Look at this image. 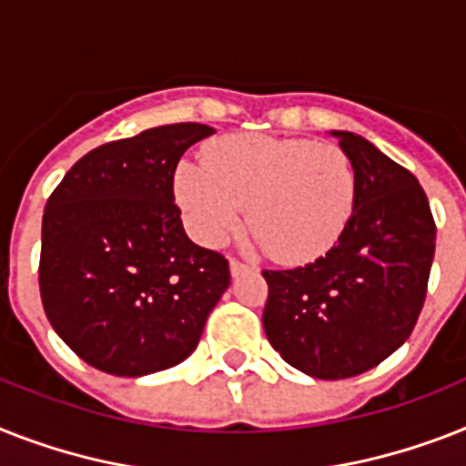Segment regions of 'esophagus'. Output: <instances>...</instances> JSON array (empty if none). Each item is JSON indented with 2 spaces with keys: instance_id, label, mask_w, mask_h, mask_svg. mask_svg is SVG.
Here are the masks:
<instances>
[{
  "instance_id": "34e87169",
  "label": "esophagus",
  "mask_w": 466,
  "mask_h": 466,
  "mask_svg": "<svg viewBox=\"0 0 466 466\" xmlns=\"http://www.w3.org/2000/svg\"><path fill=\"white\" fill-rule=\"evenodd\" d=\"M229 270H232V275H234V278H237V275H239V272L248 270V266H246V263H241V260L232 258V260H229Z\"/></svg>"
}]
</instances>
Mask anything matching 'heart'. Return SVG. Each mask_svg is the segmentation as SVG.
Listing matches in <instances>:
<instances>
[{"instance_id": "1", "label": "heart", "mask_w": 466, "mask_h": 466, "mask_svg": "<svg viewBox=\"0 0 466 466\" xmlns=\"http://www.w3.org/2000/svg\"><path fill=\"white\" fill-rule=\"evenodd\" d=\"M174 191L200 244L220 246L246 225L270 258L309 263L330 251L357 198L354 165L342 147L306 138L225 136L184 162Z\"/></svg>"}]
</instances>
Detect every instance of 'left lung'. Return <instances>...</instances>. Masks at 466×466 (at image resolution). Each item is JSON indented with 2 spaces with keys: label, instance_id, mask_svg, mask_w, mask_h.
<instances>
[{
  "label": "left lung",
  "instance_id": "obj_1",
  "mask_svg": "<svg viewBox=\"0 0 466 466\" xmlns=\"http://www.w3.org/2000/svg\"><path fill=\"white\" fill-rule=\"evenodd\" d=\"M354 165L357 198L342 237L304 268L263 270V328L287 364L339 380L410 338L421 313L436 222L417 177L351 131H332Z\"/></svg>",
  "mask_w": 466,
  "mask_h": 466
}]
</instances>
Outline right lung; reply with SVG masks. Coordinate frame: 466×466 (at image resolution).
<instances>
[{
  "instance_id": "right-lung-1",
  "label": "right lung",
  "mask_w": 466,
  "mask_h": 466,
  "mask_svg": "<svg viewBox=\"0 0 466 466\" xmlns=\"http://www.w3.org/2000/svg\"><path fill=\"white\" fill-rule=\"evenodd\" d=\"M215 134L167 124L90 150L43 215L40 297L56 335L112 376L181 364L229 287V263L188 239L174 203L181 155Z\"/></svg>"
}]
</instances>
